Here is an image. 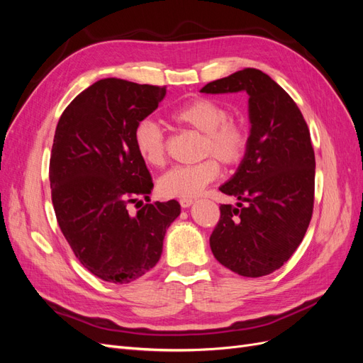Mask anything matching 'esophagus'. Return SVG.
Wrapping results in <instances>:
<instances>
[{"label":"esophagus","mask_w":363,"mask_h":363,"mask_svg":"<svg viewBox=\"0 0 363 363\" xmlns=\"http://www.w3.org/2000/svg\"><path fill=\"white\" fill-rule=\"evenodd\" d=\"M191 204H194L192 199H180V206L182 207H189Z\"/></svg>","instance_id":"1"}]
</instances>
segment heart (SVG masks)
I'll return each instance as SVG.
<instances>
[{
	"label": "heart",
	"mask_w": 363,
	"mask_h": 363,
	"mask_svg": "<svg viewBox=\"0 0 363 363\" xmlns=\"http://www.w3.org/2000/svg\"><path fill=\"white\" fill-rule=\"evenodd\" d=\"M171 119L183 128L201 133L199 156L201 162L188 167H175L159 180V191L172 199H192L208 183L218 179L221 167H238L244 160L250 145V130L244 119L228 115L224 103L200 96L171 113ZM136 151L151 167L167 162V138L162 127L152 119H142L133 131Z\"/></svg>",
	"instance_id": "1"
}]
</instances>
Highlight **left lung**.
I'll return each instance as SVG.
<instances>
[{
    "label": "left lung",
    "mask_w": 363,
    "mask_h": 363,
    "mask_svg": "<svg viewBox=\"0 0 363 363\" xmlns=\"http://www.w3.org/2000/svg\"><path fill=\"white\" fill-rule=\"evenodd\" d=\"M250 95V145L233 179L219 191L236 196L221 204L211 235L216 260L244 277L268 276L298 248L315 200V152L298 106L271 77L245 68L207 83L200 92Z\"/></svg>",
    "instance_id": "obj_1"
}]
</instances>
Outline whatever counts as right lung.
<instances>
[{"label":"right lung","instance_id":"right-lung-1","mask_svg":"<svg viewBox=\"0 0 363 363\" xmlns=\"http://www.w3.org/2000/svg\"><path fill=\"white\" fill-rule=\"evenodd\" d=\"M167 86L121 79L95 82L65 108L50 157L51 200L75 257L94 276L130 283L156 265L179 201H150L152 179L133 131L157 108ZM140 203V201H139Z\"/></svg>","mask_w":363,"mask_h":363}]
</instances>
